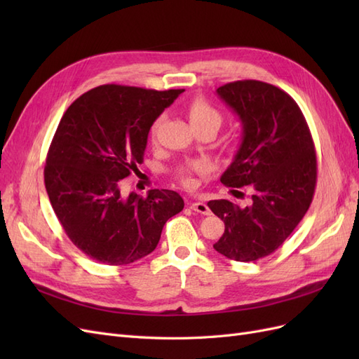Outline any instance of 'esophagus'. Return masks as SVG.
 I'll use <instances>...</instances> for the list:
<instances>
[{"mask_svg": "<svg viewBox=\"0 0 359 359\" xmlns=\"http://www.w3.org/2000/svg\"><path fill=\"white\" fill-rule=\"evenodd\" d=\"M190 208L193 211L199 212V214H203V215H210L211 214V210L208 208V205L203 203V202H193V203H190Z\"/></svg>", "mask_w": 359, "mask_h": 359, "instance_id": "34e87169", "label": "esophagus"}]
</instances>
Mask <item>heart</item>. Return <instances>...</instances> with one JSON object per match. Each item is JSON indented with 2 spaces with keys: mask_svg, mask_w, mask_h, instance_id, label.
<instances>
[{
  "mask_svg": "<svg viewBox=\"0 0 359 359\" xmlns=\"http://www.w3.org/2000/svg\"><path fill=\"white\" fill-rule=\"evenodd\" d=\"M187 114L191 126L202 127V126H215L219 128L222 124V114L215 109V107L208 102L202 99V97H198V99H193L189 106H187ZM161 123V119H157L154 123L153 128H151V137L156 140L157 136V130ZM211 169L210 163L206 160H196V161H190L187 165H182L178 168L175 177L180 184H182L184 187L191 189L194 186V178L193 175H203V173H208Z\"/></svg>",
  "mask_w": 359,
  "mask_h": 359,
  "instance_id": "obj_1",
  "label": "heart"
}]
</instances>
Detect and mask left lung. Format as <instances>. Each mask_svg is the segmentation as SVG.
<instances>
[{"label":"left lung","instance_id":"8db88e82","mask_svg":"<svg viewBox=\"0 0 359 359\" xmlns=\"http://www.w3.org/2000/svg\"><path fill=\"white\" fill-rule=\"evenodd\" d=\"M217 94L243 123V142L220 181L227 187L252 186V205L210 201L224 222L214 244L236 262L262 259L286 241L314 196L318 160L309 124L299 106L277 86L260 81L229 82Z\"/></svg>","mask_w":359,"mask_h":359}]
</instances>
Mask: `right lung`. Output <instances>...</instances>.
<instances>
[{"instance_id":"obj_1","label":"right lung","mask_w":359,"mask_h":359,"mask_svg":"<svg viewBox=\"0 0 359 359\" xmlns=\"http://www.w3.org/2000/svg\"><path fill=\"white\" fill-rule=\"evenodd\" d=\"M184 90L100 85L64 112L50 142L45 186L70 241L106 265H128L154 252L163 226L184 208L173 190L147 198L121 193V180L144 161L149 128Z\"/></svg>"}]
</instances>
